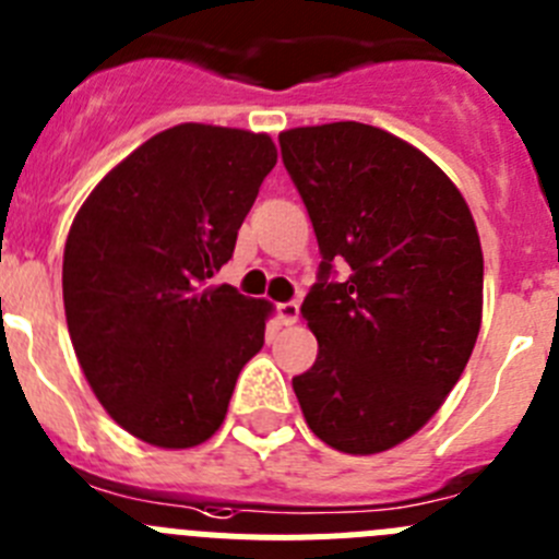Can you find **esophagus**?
Returning <instances> with one entry per match:
<instances>
[{
	"mask_svg": "<svg viewBox=\"0 0 559 559\" xmlns=\"http://www.w3.org/2000/svg\"><path fill=\"white\" fill-rule=\"evenodd\" d=\"M297 317H300V306H297L295 300H289V304H278V320L284 322V325H295Z\"/></svg>",
	"mask_w": 559,
	"mask_h": 559,
	"instance_id": "34e87169",
	"label": "esophagus"
}]
</instances>
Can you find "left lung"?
Returning a JSON list of instances; mask_svg holds the SVG:
<instances>
[{
    "mask_svg": "<svg viewBox=\"0 0 559 559\" xmlns=\"http://www.w3.org/2000/svg\"><path fill=\"white\" fill-rule=\"evenodd\" d=\"M278 143L322 253L300 306L320 353L292 389L328 447L391 450L441 408L474 350L477 226L444 170L383 129L338 121Z\"/></svg>",
    "mask_w": 559,
    "mask_h": 559,
    "instance_id": "obj_1",
    "label": "left lung"
}]
</instances>
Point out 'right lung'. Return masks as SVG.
Here are the masks:
<instances>
[{"label": "right lung", "instance_id": "1", "mask_svg": "<svg viewBox=\"0 0 559 559\" xmlns=\"http://www.w3.org/2000/svg\"><path fill=\"white\" fill-rule=\"evenodd\" d=\"M275 159L267 134L181 123L115 165L76 212L62 255L68 333L98 403L145 444L215 436L262 350L267 300L212 278Z\"/></svg>", "mask_w": 559, "mask_h": 559}]
</instances>
